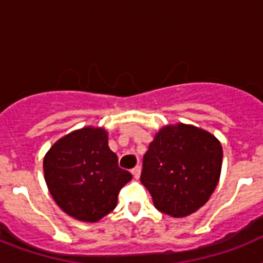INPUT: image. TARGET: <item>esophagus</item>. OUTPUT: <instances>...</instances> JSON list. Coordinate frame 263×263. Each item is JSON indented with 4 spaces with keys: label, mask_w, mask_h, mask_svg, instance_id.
<instances>
[{
    "label": "esophagus",
    "mask_w": 263,
    "mask_h": 263,
    "mask_svg": "<svg viewBox=\"0 0 263 263\" xmlns=\"http://www.w3.org/2000/svg\"><path fill=\"white\" fill-rule=\"evenodd\" d=\"M132 175L135 179H139L140 177V166H135V168L132 169Z\"/></svg>",
    "instance_id": "obj_1"
}]
</instances>
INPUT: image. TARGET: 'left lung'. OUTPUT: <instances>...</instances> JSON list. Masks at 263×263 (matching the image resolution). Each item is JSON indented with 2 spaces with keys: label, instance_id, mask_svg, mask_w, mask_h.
<instances>
[{
  "label": "left lung",
  "instance_id": "8db88e82",
  "mask_svg": "<svg viewBox=\"0 0 263 263\" xmlns=\"http://www.w3.org/2000/svg\"><path fill=\"white\" fill-rule=\"evenodd\" d=\"M222 166L220 140L187 124L157 132L143 157L140 181L160 212L175 218L202 208L216 190Z\"/></svg>",
  "mask_w": 263,
  "mask_h": 263
}]
</instances>
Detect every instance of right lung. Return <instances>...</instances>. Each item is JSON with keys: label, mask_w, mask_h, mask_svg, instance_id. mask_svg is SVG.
I'll return each instance as SVG.
<instances>
[{"label": "right lung", "mask_w": 263, "mask_h": 263, "mask_svg": "<svg viewBox=\"0 0 263 263\" xmlns=\"http://www.w3.org/2000/svg\"><path fill=\"white\" fill-rule=\"evenodd\" d=\"M47 188L60 209L84 222H97L117 204L120 190L132 179L119 168L103 128L84 127L63 136L43 158Z\"/></svg>", "instance_id": "add662e5"}]
</instances>
